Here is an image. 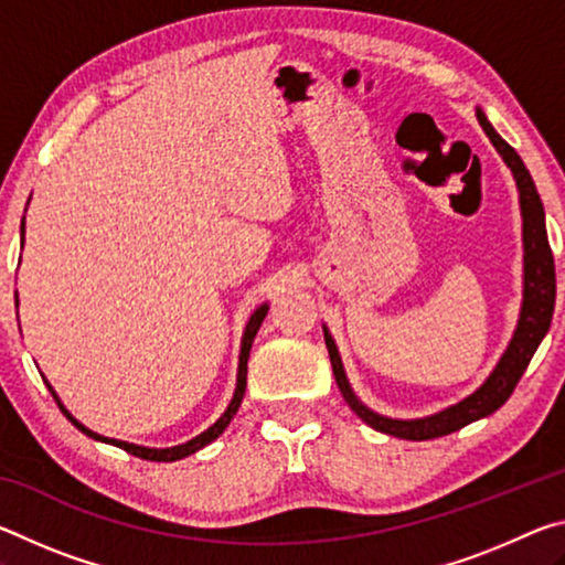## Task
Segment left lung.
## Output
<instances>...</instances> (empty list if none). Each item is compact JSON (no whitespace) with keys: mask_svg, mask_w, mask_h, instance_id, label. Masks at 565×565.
Returning a JSON list of instances; mask_svg holds the SVG:
<instances>
[{"mask_svg":"<svg viewBox=\"0 0 565 565\" xmlns=\"http://www.w3.org/2000/svg\"><path fill=\"white\" fill-rule=\"evenodd\" d=\"M478 121H481L483 131L489 134L493 147L499 149L505 164L511 167L515 177V186H519L521 194V214H523V306H521V319L519 327H515L513 339L509 349L499 361V366L493 369V374L486 379V384L463 398L461 404L441 411V414L428 416V418H416V420H398V418H386L379 416L374 411H369L361 401L353 396V391L343 374L337 343L329 337V331H323V339H327V349L331 356L333 376H337V384L341 388L347 404L356 411L361 420H366L371 428H376L381 434L406 438V441H428V438H438L446 434H454L458 428H463L483 416H491L493 411H499L513 388L519 386L523 371L529 369L535 349L548 333L551 319H553V306H556V264H553L548 234H546V214H543V204L539 191H535L533 179L525 169L523 159L515 154V149L499 137V131L491 127V121L486 119V114L478 109L476 111Z\"/></svg>","mask_w":565,"mask_h":565,"instance_id":"8db88e82","label":"left lung"}]
</instances>
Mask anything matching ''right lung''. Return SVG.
I'll return each mask as SVG.
<instances>
[{
    "label": "right lung",
    "mask_w": 565,
    "mask_h": 565,
    "mask_svg": "<svg viewBox=\"0 0 565 565\" xmlns=\"http://www.w3.org/2000/svg\"><path fill=\"white\" fill-rule=\"evenodd\" d=\"M22 242H24V222H22ZM266 311H269V306H266V303H264V306H259V309H256V311L252 313V319H248V323H246L244 341H242V356H238V379H236V391H234L232 404H228V408L224 411V416L218 418L214 426H209L202 436L191 438V441L181 444V446H174V448H145V446H134V444H127V441H117V438H104V436H99V434L89 431V428H84L76 418H72L70 411H66V408L60 404V398H56V394L52 391V386H50V391H52V396H54L56 404H60V408L64 411V416L70 418L72 424H74L76 428H79L82 434H87L89 438H94V441H107V444H114V446L124 448V451L131 454V456L145 458V461H179V458H184V456H189V454H196L199 448H204L206 444H212L214 438L222 436V431H224V428L228 426V420L234 418V414L238 411V406H242V398H244V391H246V361H248V351H252L254 337H256V331H259V327H262V321H264V317H266Z\"/></svg>",
    "instance_id": "1"
}]
</instances>
